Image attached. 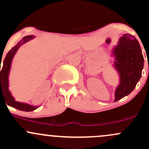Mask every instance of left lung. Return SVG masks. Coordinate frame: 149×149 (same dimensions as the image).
Listing matches in <instances>:
<instances>
[{
	"mask_svg": "<svg viewBox=\"0 0 149 149\" xmlns=\"http://www.w3.org/2000/svg\"><path fill=\"white\" fill-rule=\"evenodd\" d=\"M113 55L114 67L120 75V84L115 92L116 102L134 90L141 77L144 60L138 40L128 33L120 38Z\"/></svg>",
	"mask_w": 149,
	"mask_h": 149,
	"instance_id": "obj_1",
	"label": "left lung"
}]
</instances>
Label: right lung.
<instances>
[{"label": "right lung", "mask_w": 149, "mask_h": 149, "mask_svg": "<svg viewBox=\"0 0 149 149\" xmlns=\"http://www.w3.org/2000/svg\"><path fill=\"white\" fill-rule=\"evenodd\" d=\"M33 38H34V36H33L24 37L15 47H12V49L6 55V58H5L3 61V65L2 70H1V98H3L8 105L17 109L18 110H20V111H33V110L36 109L38 107L31 106V105L28 104L17 102L14 100V98L12 97V95H11L8 90V74L9 72H10L11 62H12V60L13 58L14 55H15V52H17V49L20 47V45L30 40Z\"/></svg>", "instance_id": "add662e5"}]
</instances>
